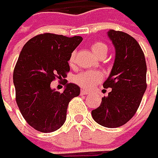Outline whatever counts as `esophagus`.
Segmentation results:
<instances>
[{
	"label": "esophagus",
	"mask_w": 158,
	"mask_h": 158,
	"mask_svg": "<svg viewBox=\"0 0 158 158\" xmlns=\"http://www.w3.org/2000/svg\"><path fill=\"white\" fill-rule=\"evenodd\" d=\"M90 93L88 91H86V90H81L80 91V95H89Z\"/></svg>",
	"instance_id": "1"
}]
</instances>
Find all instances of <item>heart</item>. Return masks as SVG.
Returning <instances> with one entry per match:
<instances>
[{"label":"heart","instance_id":"b5f03b06","mask_svg":"<svg viewBox=\"0 0 158 158\" xmlns=\"http://www.w3.org/2000/svg\"><path fill=\"white\" fill-rule=\"evenodd\" d=\"M91 50L93 52V53L100 59L102 57L104 58L106 57L108 48L104 43L96 42L91 45ZM69 63L70 66H73L75 64V52H74L70 54ZM101 79H102V75L98 71H94V70L82 71L73 77V81L76 84H78L79 87L86 88V89L93 88L101 81Z\"/></svg>","mask_w":158,"mask_h":158}]
</instances>
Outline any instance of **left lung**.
Wrapping results in <instances>:
<instances>
[{"instance_id":"1","label":"left lung","mask_w":158,"mask_h":158,"mask_svg":"<svg viewBox=\"0 0 158 158\" xmlns=\"http://www.w3.org/2000/svg\"><path fill=\"white\" fill-rule=\"evenodd\" d=\"M108 37L115 48V59L109 77L103 84L112 90L102 98L101 105L91 114L106 128H117L136 114L147 88V64L144 52L132 36L111 29Z\"/></svg>"}]
</instances>
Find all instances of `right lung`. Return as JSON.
I'll return each instance as SVG.
<instances>
[{
	"instance_id": "1",
	"label": "right lung",
	"mask_w": 158,
	"mask_h": 158,
	"mask_svg": "<svg viewBox=\"0 0 158 158\" xmlns=\"http://www.w3.org/2000/svg\"><path fill=\"white\" fill-rule=\"evenodd\" d=\"M83 40L44 33L23 46L13 71L16 102L29 125L41 132H52L65 123L70 101L80 93L79 86L67 83L62 93L51 88V82L70 71L71 52Z\"/></svg>"
}]
</instances>
